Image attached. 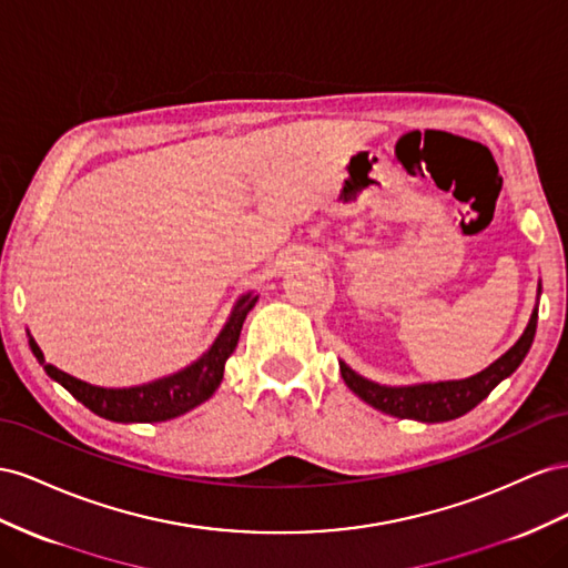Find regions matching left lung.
Here are the masks:
<instances>
[{
	"instance_id": "left-lung-1",
	"label": "left lung",
	"mask_w": 568,
	"mask_h": 568,
	"mask_svg": "<svg viewBox=\"0 0 568 568\" xmlns=\"http://www.w3.org/2000/svg\"><path fill=\"white\" fill-rule=\"evenodd\" d=\"M542 285L538 283V297ZM538 328V304L532 306L528 326L516 343L495 359L480 374L462 381H437V383H414V385H381L356 374L345 362H339V374L347 383L349 390L364 399L371 407L390 414L397 418H412L420 424H440V420L459 418L466 412H471L476 404L488 397L495 387L509 378L514 371L521 366L526 354L532 345Z\"/></svg>"
}]
</instances>
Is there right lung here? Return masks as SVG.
Wrapping results in <instances>:
<instances>
[{"label":"right lung","mask_w":568,"mask_h":568,"mask_svg":"<svg viewBox=\"0 0 568 568\" xmlns=\"http://www.w3.org/2000/svg\"><path fill=\"white\" fill-rule=\"evenodd\" d=\"M256 300L258 295L245 293L233 304L229 321L223 323L221 333L200 359H194L190 366L175 371L171 376L133 387L90 385L85 381L63 374L61 368L52 364H47L42 349L30 333L28 345L44 368V374L57 381L61 387H67L80 404H85L97 416L116 420V424H156V420H171L175 416L187 414L219 390L225 362L235 352L242 323H245Z\"/></svg>","instance_id":"add662e5"}]
</instances>
